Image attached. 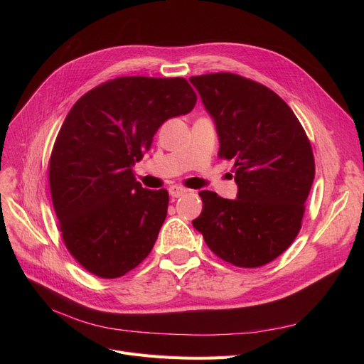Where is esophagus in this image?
Masks as SVG:
<instances>
[{
  "label": "esophagus",
  "mask_w": 364,
  "mask_h": 364,
  "mask_svg": "<svg viewBox=\"0 0 364 364\" xmlns=\"http://www.w3.org/2000/svg\"><path fill=\"white\" fill-rule=\"evenodd\" d=\"M168 193L171 197H181V196L188 193V190L183 188V186H181V185H171L168 188Z\"/></svg>",
  "instance_id": "obj_1"
}]
</instances>
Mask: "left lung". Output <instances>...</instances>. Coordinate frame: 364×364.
I'll use <instances>...</instances> for the list:
<instances>
[{
	"label": "left lung",
	"instance_id": "1",
	"mask_svg": "<svg viewBox=\"0 0 364 364\" xmlns=\"http://www.w3.org/2000/svg\"><path fill=\"white\" fill-rule=\"evenodd\" d=\"M220 139L218 158L234 162L237 199L200 191L193 220L218 258L255 269L287 250L302 226L314 181V155L302 124L282 98L232 73L193 75Z\"/></svg>",
	"mask_w": 364,
	"mask_h": 364
}]
</instances>
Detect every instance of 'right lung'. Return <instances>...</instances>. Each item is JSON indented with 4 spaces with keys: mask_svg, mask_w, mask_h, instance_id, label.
I'll use <instances>...</instances> for the list:
<instances>
[{
    "mask_svg": "<svg viewBox=\"0 0 364 364\" xmlns=\"http://www.w3.org/2000/svg\"><path fill=\"white\" fill-rule=\"evenodd\" d=\"M197 102L183 77H117L71 107L54 141L48 181L59 230L90 273L115 279L151 252L167 217L168 191L142 188L132 167L164 121Z\"/></svg>",
    "mask_w": 364,
    "mask_h": 364,
    "instance_id": "1",
    "label": "right lung"
}]
</instances>
